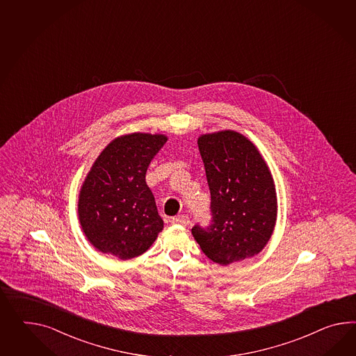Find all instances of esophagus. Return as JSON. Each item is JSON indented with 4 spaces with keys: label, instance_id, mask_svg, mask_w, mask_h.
<instances>
[{
    "label": "esophagus",
    "instance_id": "obj_1",
    "mask_svg": "<svg viewBox=\"0 0 356 356\" xmlns=\"http://www.w3.org/2000/svg\"><path fill=\"white\" fill-rule=\"evenodd\" d=\"M171 222L172 224H179V225L186 226L189 225V217L186 216V215H181V216H176L172 217V220H171Z\"/></svg>",
    "mask_w": 356,
    "mask_h": 356
}]
</instances>
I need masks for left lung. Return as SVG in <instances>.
Listing matches in <instances>:
<instances>
[{
  "label": "left lung",
  "instance_id": "1",
  "mask_svg": "<svg viewBox=\"0 0 356 356\" xmlns=\"http://www.w3.org/2000/svg\"><path fill=\"white\" fill-rule=\"evenodd\" d=\"M212 224L191 234L209 260L229 265L260 253L277 222V191L269 167L244 135L225 130L200 135Z\"/></svg>",
  "mask_w": 356,
  "mask_h": 356
}]
</instances>
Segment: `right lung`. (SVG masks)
I'll use <instances>...</instances> for the list:
<instances>
[{"label":"right lung","instance_id":"obj_1","mask_svg":"<svg viewBox=\"0 0 356 356\" xmlns=\"http://www.w3.org/2000/svg\"><path fill=\"white\" fill-rule=\"evenodd\" d=\"M165 141L161 134L134 132L111 141L96 158L81 186L79 217L97 251L130 260L147 251L162 232L145 175Z\"/></svg>","mask_w":356,"mask_h":356}]
</instances>
